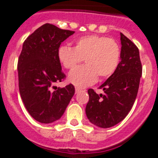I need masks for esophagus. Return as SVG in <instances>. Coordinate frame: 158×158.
Wrapping results in <instances>:
<instances>
[{
    "instance_id": "1",
    "label": "esophagus",
    "mask_w": 158,
    "mask_h": 158,
    "mask_svg": "<svg viewBox=\"0 0 158 158\" xmlns=\"http://www.w3.org/2000/svg\"><path fill=\"white\" fill-rule=\"evenodd\" d=\"M81 90V89L80 88H77V87H76V88H75V91H76V94L79 93Z\"/></svg>"
}]
</instances>
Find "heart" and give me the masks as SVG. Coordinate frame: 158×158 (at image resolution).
Segmentation results:
<instances>
[{"instance_id":"b5f03b06","label":"heart","mask_w":158,"mask_h":158,"mask_svg":"<svg viewBox=\"0 0 158 158\" xmlns=\"http://www.w3.org/2000/svg\"><path fill=\"white\" fill-rule=\"evenodd\" d=\"M57 56L64 67L71 69L85 59V64L75 68L68 80L78 87L96 82L98 77L106 78L114 73L119 64L120 48L115 40L99 35H88L76 40L73 48L63 45Z\"/></svg>"}]
</instances>
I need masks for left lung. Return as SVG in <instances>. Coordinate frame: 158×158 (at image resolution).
<instances>
[{
    "label": "left lung",
    "instance_id": "8db88e82",
    "mask_svg": "<svg viewBox=\"0 0 158 158\" xmlns=\"http://www.w3.org/2000/svg\"><path fill=\"white\" fill-rule=\"evenodd\" d=\"M120 40V62L114 73L100 85L104 94H98L92 89L88 90L86 116L91 123L102 128L113 127L127 116L137 95L142 75L139 49L122 33Z\"/></svg>",
    "mask_w": 158,
    "mask_h": 158
}]
</instances>
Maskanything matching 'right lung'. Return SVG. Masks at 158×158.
I'll return each mask as SVG.
<instances>
[{
	"label": "right lung",
	"instance_id": "1",
	"mask_svg": "<svg viewBox=\"0 0 158 158\" xmlns=\"http://www.w3.org/2000/svg\"><path fill=\"white\" fill-rule=\"evenodd\" d=\"M73 34L74 31L46 23L23 45L18 63L19 91L27 111L40 123L60 119L75 93L72 84L64 88L54 86L55 90L51 91L54 83L65 77L57 56L58 49Z\"/></svg>",
	"mask_w": 158,
	"mask_h": 158
}]
</instances>
